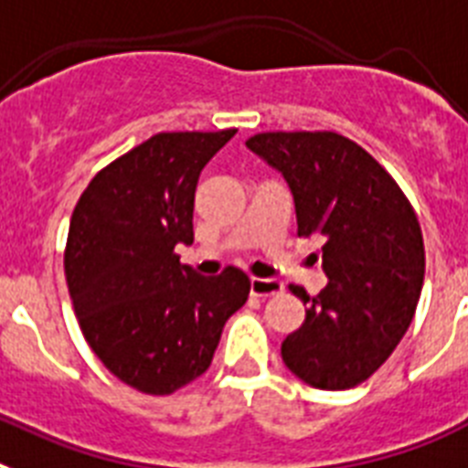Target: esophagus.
Wrapping results in <instances>:
<instances>
[{"label": "esophagus", "mask_w": 468, "mask_h": 468, "mask_svg": "<svg viewBox=\"0 0 468 468\" xmlns=\"http://www.w3.org/2000/svg\"><path fill=\"white\" fill-rule=\"evenodd\" d=\"M282 282L271 278H251V296H259V299H268V296L282 294Z\"/></svg>", "instance_id": "obj_1"}]
</instances>
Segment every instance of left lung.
I'll use <instances>...</instances> for the list:
<instances>
[{
	"mask_svg": "<svg viewBox=\"0 0 468 468\" xmlns=\"http://www.w3.org/2000/svg\"><path fill=\"white\" fill-rule=\"evenodd\" d=\"M247 148L278 169L294 197L296 235L318 238L330 282L303 287L306 320L282 360L308 386L344 391L386 363L408 332L424 282V238L412 205L384 166L335 132H266Z\"/></svg>",
	"mask_w": 468,
	"mask_h": 468,
	"instance_id": "left-lung-1",
	"label": "left lung"
}]
</instances>
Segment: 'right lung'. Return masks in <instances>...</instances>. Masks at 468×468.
<instances>
[{
  "instance_id": "right-lung-1",
  "label": "right lung",
  "mask_w": 468,
  "mask_h": 468,
  "mask_svg": "<svg viewBox=\"0 0 468 468\" xmlns=\"http://www.w3.org/2000/svg\"><path fill=\"white\" fill-rule=\"evenodd\" d=\"M235 132L155 133L101 169L72 211L65 280L84 339L148 396L205 375L223 324L250 296L239 268L205 278L174 251L193 245L197 178Z\"/></svg>"
}]
</instances>
